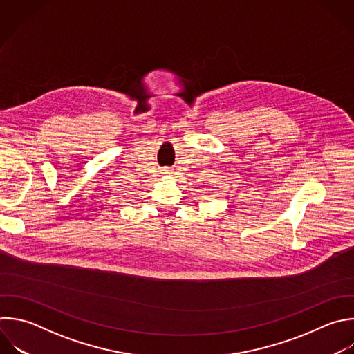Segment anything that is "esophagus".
Listing matches in <instances>:
<instances>
[{
	"label": "esophagus",
	"instance_id": "34e87169",
	"mask_svg": "<svg viewBox=\"0 0 354 354\" xmlns=\"http://www.w3.org/2000/svg\"><path fill=\"white\" fill-rule=\"evenodd\" d=\"M160 171H162V174H170L171 173V170L169 167H163Z\"/></svg>",
	"mask_w": 354,
	"mask_h": 354
}]
</instances>
